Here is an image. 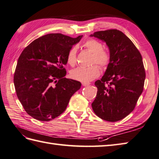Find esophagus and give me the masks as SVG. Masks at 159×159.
Wrapping results in <instances>:
<instances>
[{"label":"esophagus","instance_id":"esophagus-1","mask_svg":"<svg viewBox=\"0 0 159 159\" xmlns=\"http://www.w3.org/2000/svg\"><path fill=\"white\" fill-rule=\"evenodd\" d=\"M82 85H83V86L89 85H90V83H89V82H82Z\"/></svg>","mask_w":159,"mask_h":159}]
</instances>
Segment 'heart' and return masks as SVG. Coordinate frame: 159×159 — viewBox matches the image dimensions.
Here are the masks:
<instances>
[{"mask_svg": "<svg viewBox=\"0 0 159 159\" xmlns=\"http://www.w3.org/2000/svg\"><path fill=\"white\" fill-rule=\"evenodd\" d=\"M83 47L93 54L92 64H98L102 68L106 67L110 62V52L103 49L101 42L95 39H90L83 43ZM77 48L74 46L68 51L66 61L67 63L73 67L76 63ZM100 74V68L97 65L89 67H79L70 71L71 79L83 82H88L97 78Z\"/></svg>", "mask_w": 159, "mask_h": 159, "instance_id": "1", "label": "heart"}]
</instances>
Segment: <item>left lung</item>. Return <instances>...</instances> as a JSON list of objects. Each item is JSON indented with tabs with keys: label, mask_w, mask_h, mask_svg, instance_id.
<instances>
[{
	"label": "left lung",
	"mask_w": 159,
	"mask_h": 159,
	"mask_svg": "<svg viewBox=\"0 0 159 159\" xmlns=\"http://www.w3.org/2000/svg\"><path fill=\"white\" fill-rule=\"evenodd\" d=\"M90 36L106 43L111 56L103 76L94 83L98 90L92 107L102 120L116 122L132 112L143 90L145 71L141 54L119 30L99 31Z\"/></svg>",
	"instance_id": "1"
}]
</instances>
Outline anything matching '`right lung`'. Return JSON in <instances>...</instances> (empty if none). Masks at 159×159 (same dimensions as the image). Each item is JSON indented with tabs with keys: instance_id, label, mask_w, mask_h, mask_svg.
Here are the masks:
<instances>
[{
	"instance_id": "add662e5",
	"label": "right lung",
	"mask_w": 159,
	"mask_h": 159,
	"mask_svg": "<svg viewBox=\"0 0 159 159\" xmlns=\"http://www.w3.org/2000/svg\"><path fill=\"white\" fill-rule=\"evenodd\" d=\"M82 36L46 34L22 52L14 83L18 100L34 119H54L65 110L71 96L80 88L79 81L65 77L67 71L64 66L68 51Z\"/></svg>"
}]
</instances>
